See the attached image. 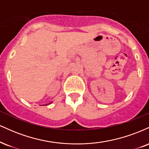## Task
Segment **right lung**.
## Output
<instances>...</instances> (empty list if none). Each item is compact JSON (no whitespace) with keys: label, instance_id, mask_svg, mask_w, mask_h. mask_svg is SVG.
<instances>
[{"label":"right lung","instance_id":"obj_1","mask_svg":"<svg viewBox=\"0 0 149 149\" xmlns=\"http://www.w3.org/2000/svg\"><path fill=\"white\" fill-rule=\"evenodd\" d=\"M49 104H50V103H49Z\"/></svg>","mask_w":149,"mask_h":149}]
</instances>
